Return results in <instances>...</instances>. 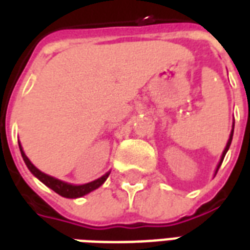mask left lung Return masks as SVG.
Returning <instances> with one entry per match:
<instances>
[{
  "instance_id": "8db88e82",
  "label": "left lung",
  "mask_w": 250,
  "mask_h": 250,
  "mask_svg": "<svg viewBox=\"0 0 250 250\" xmlns=\"http://www.w3.org/2000/svg\"><path fill=\"white\" fill-rule=\"evenodd\" d=\"M233 131H234V125H233V128H231L230 136H229V141H228V143H226V147H225V150H224V152H222V157H221V161H220V163H218V166H217V171H218V168H220L221 163H222V161H224V158H225V155H226V152H228V150H229V147H230L231 139H233ZM217 171H215V174H217Z\"/></svg>"
}]
</instances>
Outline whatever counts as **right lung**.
Wrapping results in <instances>:
<instances>
[{
    "label": "right lung",
    "instance_id": "add662e5",
    "mask_svg": "<svg viewBox=\"0 0 250 250\" xmlns=\"http://www.w3.org/2000/svg\"><path fill=\"white\" fill-rule=\"evenodd\" d=\"M19 146H20V151H21V155H22V159H24L25 165L28 166V168L30 170V173L33 174L35 177L40 179L42 184L48 186L49 188H52L55 193L60 194L62 197H65V198H77V197H83V195H85V194L91 193L93 190H96L98 188H100L102 185L105 182V179L108 178L109 173L104 174L103 177H100L96 181H93V182H89V184L85 185H71V184H66V182H62L60 179H56L51 177V175H46L42 171H40L39 168L35 167L33 166V163L30 162L28 157L25 155L24 150H22V147L20 145L19 142Z\"/></svg>",
    "mask_w": 250,
    "mask_h": 250
}]
</instances>
